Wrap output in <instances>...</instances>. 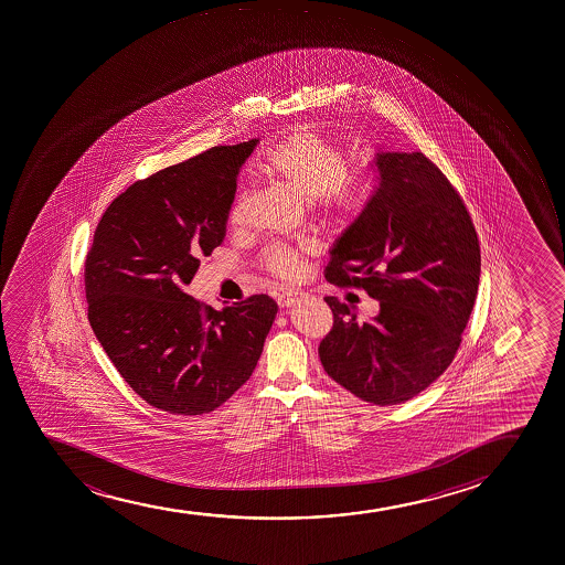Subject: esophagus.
Returning <instances> with one entry per match:
<instances>
[{
	"label": "esophagus",
	"instance_id": "obj_1",
	"mask_svg": "<svg viewBox=\"0 0 565 565\" xmlns=\"http://www.w3.org/2000/svg\"><path fill=\"white\" fill-rule=\"evenodd\" d=\"M305 298L302 292L298 291H286L281 292L278 297V306L279 308H291V306L298 305L300 300Z\"/></svg>",
	"mask_w": 565,
	"mask_h": 565
}]
</instances>
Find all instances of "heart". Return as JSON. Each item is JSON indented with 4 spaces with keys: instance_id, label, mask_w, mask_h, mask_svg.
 I'll list each match as a JSON object with an SVG mask.
<instances>
[{
    "instance_id": "1",
    "label": "heart",
    "mask_w": 565,
    "mask_h": 565,
    "mask_svg": "<svg viewBox=\"0 0 565 565\" xmlns=\"http://www.w3.org/2000/svg\"><path fill=\"white\" fill-rule=\"evenodd\" d=\"M259 169L302 201H313L327 217L351 216L369 196V180L362 174L345 172L348 163L340 148L311 127H297L287 134L260 159ZM246 203V191H238L228 209L231 225H241ZM313 252L316 247L311 244H279L263 255L260 265L276 278L292 281L302 274Z\"/></svg>"
}]
</instances>
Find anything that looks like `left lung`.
<instances>
[{"label":"left lung","mask_w":565,"mask_h":565,"mask_svg":"<svg viewBox=\"0 0 565 565\" xmlns=\"http://www.w3.org/2000/svg\"><path fill=\"white\" fill-rule=\"evenodd\" d=\"M375 191L330 252L324 278L380 300L374 321L324 297L334 324L319 343L324 372L375 406H394L438 380L457 355L476 305L481 249L463 201L420 152H381Z\"/></svg>","instance_id":"left-lung-1"}]
</instances>
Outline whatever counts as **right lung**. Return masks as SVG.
I'll return each mask as SVG.
<instances>
[{
  "instance_id": "right-lung-1",
  "label": "right lung",
  "mask_w": 565,
  "mask_h": 565,
  "mask_svg": "<svg viewBox=\"0 0 565 565\" xmlns=\"http://www.w3.org/2000/svg\"><path fill=\"white\" fill-rule=\"evenodd\" d=\"M259 140L214 147L129 185L86 255L88 321L127 385L172 415H203L254 374L278 313L268 295L222 311L184 287L222 244L236 174Z\"/></svg>"
}]
</instances>
